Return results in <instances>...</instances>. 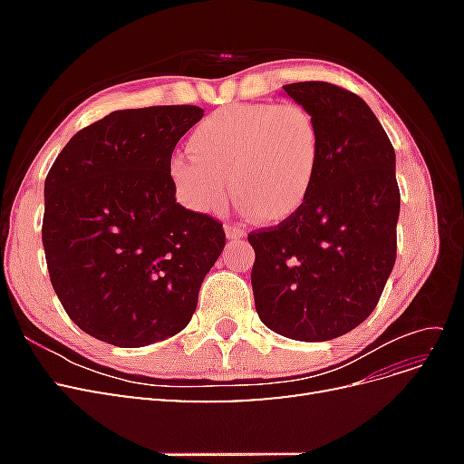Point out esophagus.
<instances>
[{"mask_svg": "<svg viewBox=\"0 0 464 464\" xmlns=\"http://www.w3.org/2000/svg\"><path fill=\"white\" fill-rule=\"evenodd\" d=\"M224 230H227L228 240H244V237H246V230L234 227V224H227V228H224Z\"/></svg>", "mask_w": 464, "mask_h": 464, "instance_id": "esophagus-1", "label": "esophagus"}]
</instances>
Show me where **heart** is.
<instances>
[{"label": "heart", "mask_w": 464, "mask_h": 464, "mask_svg": "<svg viewBox=\"0 0 464 464\" xmlns=\"http://www.w3.org/2000/svg\"><path fill=\"white\" fill-rule=\"evenodd\" d=\"M191 154H174L168 174L179 201L215 213L228 185L249 215L285 222L300 213L315 188L323 157L319 123L300 104H230L201 120L188 139Z\"/></svg>", "instance_id": "heart-1"}]
</instances>
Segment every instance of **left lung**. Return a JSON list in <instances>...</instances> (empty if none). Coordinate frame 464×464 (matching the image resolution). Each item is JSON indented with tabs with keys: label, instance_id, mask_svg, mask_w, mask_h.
<instances>
[{
	"label": "left lung",
	"instance_id": "1",
	"mask_svg": "<svg viewBox=\"0 0 464 464\" xmlns=\"http://www.w3.org/2000/svg\"><path fill=\"white\" fill-rule=\"evenodd\" d=\"M319 123L323 157L300 213L254 230L256 310L271 331L331 341L366 321L397 257L395 149L372 108L325 81L283 87Z\"/></svg>",
	"mask_w": 464,
	"mask_h": 464
}]
</instances>
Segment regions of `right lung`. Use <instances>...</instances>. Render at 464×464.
I'll return each mask as SVG.
<instances>
[{"instance_id":"add662e5","label":"right lung","mask_w":464,"mask_h":464,"mask_svg":"<svg viewBox=\"0 0 464 464\" xmlns=\"http://www.w3.org/2000/svg\"><path fill=\"white\" fill-rule=\"evenodd\" d=\"M199 106L116 110L75 133L44 184L42 244L67 315L94 339L139 348L178 334L227 236L176 203L168 162Z\"/></svg>"}]
</instances>
